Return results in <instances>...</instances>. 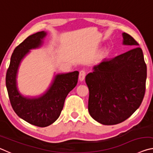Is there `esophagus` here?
<instances>
[{
  "instance_id": "34e87169",
  "label": "esophagus",
  "mask_w": 153,
  "mask_h": 153,
  "mask_svg": "<svg viewBox=\"0 0 153 153\" xmlns=\"http://www.w3.org/2000/svg\"><path fill=\"white\" fill-rule=\"evenodd\" d=\"M85 77H86V71L84 70L80 71L79 74V79L80 81H83L85 79Z\"/></svg>"
}]
</instances>
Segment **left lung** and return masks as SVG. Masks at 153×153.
Returning <instances> with one entry per match:
<instances>
[{
	"label": "left lung",
	"mask_w": 153,
	"mask_h": 153,
	"mask_svg": "<svg viewBox=\"0 0 153 153\" xmlns=\"http://www.w3.org/2000/svg\"><path fill=\"white\" fill-rule=\"evenodd\" d=\"M123 45L131 50L104 59L86 76L88 111L103 125H115L129 118L140 106L146 90V65L139 44L123 33Z\"/></svg>",
	"instance_id": "obj_1"
}]
</instances>
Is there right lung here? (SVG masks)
I'll list each match as a JSON object with an SVG mask.
<instances>
[{"label": "right lung", "mask_w": 153, "mask_h": 153, "mask_svg": "<svg viewBox=\"0 0 153 153\" xmlns=\"http://www.w3.org/2000/svg\"><path fill=\"white\" fill-rule=\"evenodd\" d=\"M45 31L32 34L18 45L13 53L6 74V86L13 109L20 118L33 126L46 127L57 120L69 92L77 84L79 72L57 74L45 94L38 97H25L18 90L17 74L19 65L30 49L42 45Z\"/></svg>", "instance_id": "add662e5"}]
</instances>
